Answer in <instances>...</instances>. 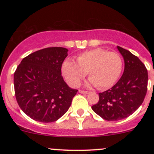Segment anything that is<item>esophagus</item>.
<instances>
[{"mask_svg":"<svg viewBox=\"0 0 154 154\" xmlns=\"http://www.w3.org/2000/svg\"><path fill=\"white\" fill-rule=\"evenodd\" d=\"M79 93H82V94H88V93H89V92L88 91H79Z\"/></svg>","mask_w":154,"mask_h":154,"instance_id":"34e87169","label":"esophagus"}]
</instances>
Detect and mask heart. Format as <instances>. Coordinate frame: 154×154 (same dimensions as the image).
Here are the masks:
<instances>
[{
    "label": "heart",
    "mask_w": 154,
    "mask_h": 154,
    "mask_svg": "<svg viewBox=\"0 0 154 154\" xmlns=\"http://www.w3.org/2000/svg\"><path fill=\"white\" fill-rule=\"evenodd\" d=\"M122 70V61L115 52L97 48L85 51L77 56V62L66 59L61 72L71 86H77L88 72L89 83L99 89L110 88L119 79Z\"/></svg>",
    "instance_id": "b5f03b06"
}]
</instances>
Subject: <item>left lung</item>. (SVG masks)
<instances>
[{"mask_svg":"<svg viewBox=\"0 0 154 154\" xmlns=\"http://www.w3.org/2000/svg\"><path fill=\"white\" fill-rule=\"evenodd\" d=\"M123 56L125 69L119 80L111 89L100 93L99 100L92 106L95 113L107 121L128 117L143 102L148 87V71L131 52L117 46Z\"/></svg>","mask_w":154,"mask_h":154,"instance_id":"left-lung-1","label":"left lung"}]
</instances>
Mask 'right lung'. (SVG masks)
Returning <instances> with one entry per match:
<instances>
[{
    "mask_svg": "<svg viewBox=\"0 0 154 154\" xmlns=\"http://www.w3.org/2000/svg\"><path fill=\"white\" fill-rule=\"evenodd\" d=\"M68 49L51 47L28 55L14 75L16 99L24 113L35 121L53 122L68 111L77 90L61 76Z\"/></svg>",
    "mask_w": 154,
    "mask_h": 154,
    "instance_id": "add662e5",
    "label": "right lung"
}]
</instances>
